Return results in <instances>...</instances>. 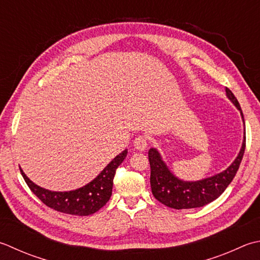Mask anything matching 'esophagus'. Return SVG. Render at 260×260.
I'll use <instances>...</instances> for the list:
<instances>
[{
  "instance_id": "esophagus-1",
  "label": "esophagus",
  "mask_w": 260,
  "mask_h": 260,
  "mask_svg": "<svg viewBox=\"0 0 260 260\" xmlns=\"http://www.w3.org/2000/svg\"><path fill=\"white\" fill-rule=\"evenodd\" d=\"M134 147L137 151H144L147 147V140L144 136H137L134 140Z\"/></svg>"
}]
</instances>
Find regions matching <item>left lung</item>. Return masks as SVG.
<instances>
[{
  "mask_svg": "<svg viewBox=\"0 0 260 260\" xmlns=\"http://www.w3.org/2000/svg\"><path fill=\"white\" fill-rule=\"evenodd\" d=\"M225 92L228 99L240 111L243 125H245L242 110L235 94L228 88H225ZM245 147L246 131L241 149L232 164L222 172L195 181L182 180L172 174L169 167L162 159L160 152L155 147H152L149 151L152 194L162 204L175 208V210L197 208L210 204V203L215 201L217 197L222 195V192L226 189V187L233 180L239 169V166L241 164L243 153H245Z\"/></svg>",
  "mask_w": 260,
  "mask_h": 260,
  "instance_id": "1",
  "label": "left lung"
}]
</instances>
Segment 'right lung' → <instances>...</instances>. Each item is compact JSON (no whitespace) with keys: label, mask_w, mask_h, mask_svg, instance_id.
Instances as JSON below:
<instances>
[{"label":"right lung","mask_w":260,"mask_h":260,"mask_svg":"<svg viewBox=\"0 0 260 260\" xmlns=\"http://www.w3.org/2000/svg\"><path fill=\"white\" fill-rule=\"evenodd\" d=\"M126 156L127 150H124L115 156L93 180L83 187L70 191L45 189L30 180L21 168H20V171L30 189L45 205L65 214L86 216L99 211L109 201L111 191H113L116 169L121 165Z\"/></svg>","instance_id":"obj_1"}]
</instances>
